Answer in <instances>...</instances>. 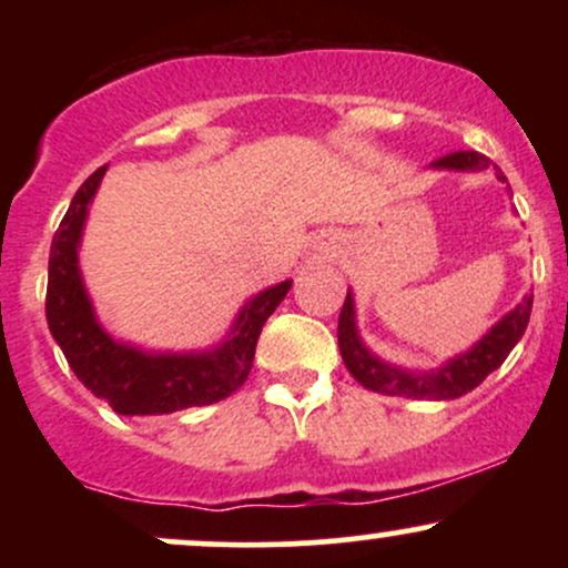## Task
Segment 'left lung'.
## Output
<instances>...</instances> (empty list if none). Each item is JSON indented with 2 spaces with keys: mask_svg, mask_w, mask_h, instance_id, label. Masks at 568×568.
<instances>
[{
  "mask_svg": "<svg viewBox=\"0 0 568 568\" xmlns=\"http://www.w3.org/2000/svg\"><path fill=\"white\" fill-rule=\"evenodd\" d=\"M429 168H435V171H486V168H494L497 179L507 181L505 173L497 165H491V160L484 158L480 152L446 154V158L429 162ZM531 304L534 293H526L524 302L507 312L473 349L452 357L446 366L435 371H408L379 361L363 344L355 323V298L347 291L342 315H338V349H342L344 366L366 389L382 395L416 397V400H422V397H427V400H454V397L467 395L470 389L478 387L491 371H497L505 363V357L510 355V349L520 342L526 325H529Z\"/></svg>",
  "mask_w": 568,
  "mask_h": 568,
  "instance_id": "left-lung-1",
  "label": "left lung"
}]
</instances>
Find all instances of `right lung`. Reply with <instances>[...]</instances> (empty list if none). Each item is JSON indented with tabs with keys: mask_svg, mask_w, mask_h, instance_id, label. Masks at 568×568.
Segmentation results:
<instances>
[{
	"mask_svg": "<svg viewBox=\"0 0 568 568\" xmlns=\"http://www.w3.org/2000/svg\"><path fill=\"white\" fill-rule=\"evenodd\" d=\"M106 165L77 189L67 216L50 245L48 312L50 334L67 355L71 371L95 397L122 416L173 414L211 406L240 389L251 374L256 342L266 317L277 310L291 280L272 285L240 310L219 347L205 352H146L116 342L98 323L80 272V240L88 207L101 186Z\"/></svg>",
	"mask_w": 568,
	"mask_h": 568,
	"instance_id": "obj_1",
	"label": "right lung"
}]
</instances>
